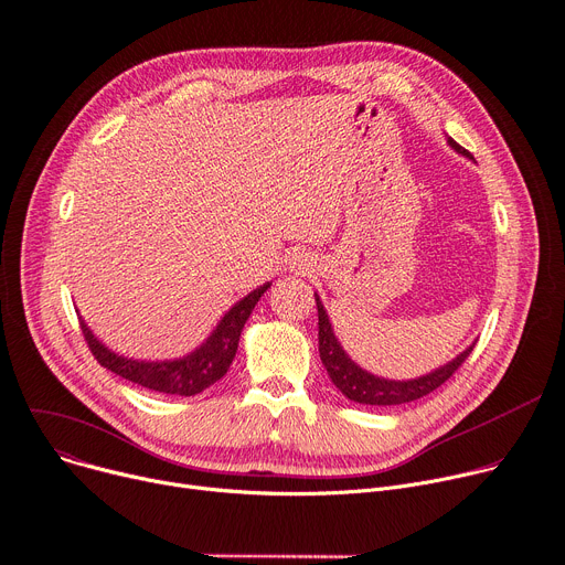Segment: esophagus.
<instances>
[{
  "label": "esophagus",
  "instance_id": "1",
  "mask_svg": "<svg viewBox=\"0 0 565 565\" xmlns=\"http://www.w3.org/2000/svg\"><path fill=\"white\" fill-rule=\"evenodd\" d=\"M309 258L307 256H292V260H290V268L292 270H297V273H305V270H309Z\"/></svg>",
  "mask_w": 565,
  "mask_h": 565
}]
</instances>
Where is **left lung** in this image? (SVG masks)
I'll list each match as a JSON object with an SVG mask.
<instances>
[{
    "label": "left lung",
    "instance_id": "obj_1",
    "mask_svg": "<svg viewBox=\"0 0 565 565\" xmlns=\"http://www.w3.org/2000/svg\"><path fill=\"white\" fill-rule=\"evenodd\" d=\"M447 142H449V147L457 149L459 154L470 159V152H466V149L459 142H455L452 138H447ZM316 305H318V345H320L322 365L327 367V374L331 377L333 386L341 391L348 399L359 402V404L395 406V404H406V402H413V399H420V397L429 395L431 391H436L440 384H445L449 377H452L455 370H459V365L468 359V354L475 348V343H472L459 356H455L449 363L423 374V377L406 380V382L384 380V377H377V374L363 370L361 365H356L350 359V354L341 348L318 292H316Z\"/></svg>",
    "mask_w": 565,
    "mask_h": 565
}]
</instances>
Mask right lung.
<instances>
[{"mask_svg": "<svg viewBox=\"0 0 565 565\" xmlns=\"http://www.w3.org/2000/svg\"><path fill=\"white\" fill-rule=\"evenodd\" d=\"M268 288H270V281L258 286L243 299H238V302L222 316L217 327L211 331V335L200 348H195L191 354L172 359V361L129 359L108 350L84 320H82V331L86 335L93 356L106 370L116 372L122 380H129L149 391L191 397L213 386L217 380H222L224 374H227L238 350L241 331L247 318L252 316L260 295Z\"/></svg>", "mask_w": 565, "mask_h": 565, "instance_id": "right-lung-1", "label": "right lung"}]
</instances>
